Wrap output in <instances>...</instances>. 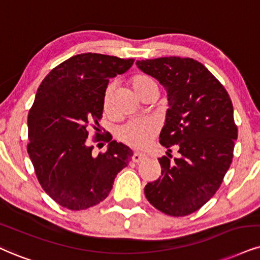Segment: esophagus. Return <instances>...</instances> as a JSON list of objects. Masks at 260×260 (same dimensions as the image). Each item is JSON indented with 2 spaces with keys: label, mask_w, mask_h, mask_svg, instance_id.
Listing matches in <instances>:
<instances>
[{
  "label": "esophagus",
  "mask_w": 260,
  "mask_h": 260,
  "mask_svg": "<svg viewBox=\"0 0 260 260\" xmlns=\"http://www.w3.org/2000/svg\"><path fill=\"white\" fill-rule=\"evenodd\" d=\"M143 159H146V155L145 154H142V153H134L133 161L140 162V161H142Z\"/></svg>",
  "instance_id": "obj_1"
}]
</instances>
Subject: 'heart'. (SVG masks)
<instances>
[{
    "label": "heart",
    "mask_w": 260,
    "mask_h": 260,
    "mask_svg": "<svg viewBox=\"0 0 260 260\" xmlns=\"http://www.w3.org/2000/svg\"><path fill=\"white\" fill-rule=\"evenodd\" d=\"M130 84L133 89L139 96L142 98L147 91L150 89H158L155 79L146 73H137L133 76L130 79ZM114 84L110 83L106 86L104 92V99H102V106L106 113L111 112V102L113 98ZM158 124L153 119H133L123 125L119 130L117 131L118 140L125 143V145L133 147V148H145L152 142L154 136L158 133Z\"/></svg>",
    "instance_id": "b5f03b06"
}]
</instances>
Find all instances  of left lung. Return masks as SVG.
<instances>
[{
	"label": "left lung",
	"mask_w": 260,
	"mask_h": 260,
	"mask_svg": "<svg viewBox=\"0 0 260 260\" xmlns=\"http://www.w3.org/2000/svg\"><path fill=\"white\" fill-rule=\"evenodd\" d=\"M136 65L161 83L169 108L160 145L179 156L159 158L161 176L145 187L156 210L183 217L216 194L230 168L238 125L228 91L203 63L190 57H159Z\"/></svg>",
	"instance_id": "left-lung-1"
}]
</instances>
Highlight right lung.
Returning <instances> with one entry per match:
<instances>
[{
  "label": "right lung",
  "instance_id": "1",
  "mask_svg": "<svg viewBox=\"0 0 260 260\" xmlns=\"http://www.w3.org/2000/svg\"><path fill=\"white\" fill-rule=\"evenodd\" d=\"M133 63L134 59L78 54L42 81L28 111L27 153L41 187L60 206L79 211L104 201L115 176L129 164L133 150L108 134L104 137L99 120L108 81ZM92 142L108 143L109 149L96 156Z\"/></svg>",
  "mask_w": 260,
  "mask_h": 260
}]
</instances>
